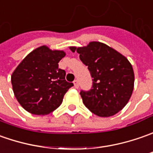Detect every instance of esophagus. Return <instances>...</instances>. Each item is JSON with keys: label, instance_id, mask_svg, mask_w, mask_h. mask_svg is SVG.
I'll return each instance as SVG.
<instances>
[{"label": "esophagus", "instance_id": "obj_1", "mask_svg": "<svg viewBox=\"0 0 153 153\" xmlns=\"http://www.w3.org/2000/svg\"><path fill=\"white\" fill-rule=\"evenodd\" d=\"M74 87H75V88H78V87H79V81H78L77 79H75V80L74 81Z\"/></svg>", "mask_w": 153, "mask_h": 153}]
</instances>
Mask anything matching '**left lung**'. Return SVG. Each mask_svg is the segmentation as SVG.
I'll list each match as a JSON object with an SVG mask.
<instances>
[{
    "mask_svg": "<svg viewBox=\"0 0 153 153\" xmlns=\"http://www.w3.org/2000/svg\"><path fill=\"white\" fill-rule=\"evenodd\" d=\"M79 54L92 78L90 91H81L83 103L99 117L113 116L124 108L134 90V75L128 59L112 47L97 41L84 47H69Z\"/></svg>",
    "mask_w": 153,
    "mask_h": 153,
    "instance_id": "8db88e82",
    "label": "left lung"
}]
</instances>
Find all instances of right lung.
<instances>
[{
    "label": "right lung",
    "instance_id": "1",
    "mask_svg": "<svg viewBox=\"0 0 153 153\" xmlns=\"http://www.w3.org/2000/svg\"><path fill=\"white\" fill-rule=\"evenodd\" d=\"M65 56L63 51H52L42 45L31 51L12 74L15 97L29 113L45 115L62 102L64 95L74 85L66 81V72L58 68Z\"/></svg>",
    "mask_w": 153,
    "mask_h": 153
}]
</instances>
